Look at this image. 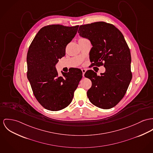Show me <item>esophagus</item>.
Instances as JSON below:
<instances>
[{
	"label": "esophagus",
	"mask_w": 153,
	"mask_h": 153,
	"mask_svg": "<svg viewBox=\"0 0 153 153\" xmlns=\"http://www.w3.org/2000/svg\"><path fill=\"white\" fill-rule=\"evenodd\" d=\"M82 76L84 77V74H85V71H86V70H85V69H82Z\"/></svg>",
	"instance_id": "esophagus-1"
}]
</instances>
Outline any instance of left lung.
Returning a JSON list of instances; mask_svg holds the SVG:
<instances>
[{
    "mask_svg": "<svg viewBox=\"0 0 153 153\" xmlns=\"http://www.w3.org/2000/svg\"><path fill=\"white\" fill-rule=\"evenodd\" d=\"M78 33L91 42V62L105 68L101 76L91 70L85 72L84 76L92 82L87 97L98 108H113L126 94L132 78L129 47L122 33L111 24L99 22L82 25Z\"/></svg>",
    "mask_w": 153,
    "mask_h": 153,
    "instance_id": "left-lung-1",
    "label": "left lung"
}]
</instances>
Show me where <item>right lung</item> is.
<instances>
[{"mask_svg": "<svg viewBox=\"0 0 153 153\" xmlns=\"http://www.w3.org/2000/svg\"><path fill=\"white\" fill-rule=\"evenodd\" d=\"M79 25L59 24L42 27L35 35L27 56V78L34 95L44 108L57 111L71 102L82 78V71L72 69L59 76L56 69L58 59L65 55L67 45L74 37Z\"/></svg>", "mask_w": 153, "mask_h": 153, "instance_id": "1", "label": "right lung"}]
</instances>
